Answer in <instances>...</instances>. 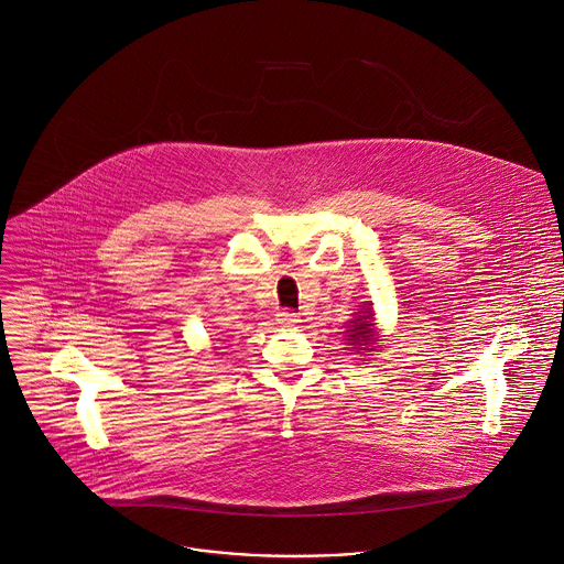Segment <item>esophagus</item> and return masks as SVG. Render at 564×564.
I'll return each mask as SVG.
<instances>
[{
	"label": "esophagus",
	"instance_id": "esophagus-1",
	"mask_svg": "<svg viewBox=\"0 0 564 564\" xmlns=\"http://www.w3.org/2000/svg\"><path fill=\"white\" fill-rule=\"evenodd\" d=\"M299 321H301L299 314L292 312V310H281V312L276 314V323L283 325V327H294Z\"/></svg>",
	"mask_w": 564,
	"mask_h": 564
}]
</instances>
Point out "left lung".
I'll return each mask as SVG.
<instances>
[{
    "instance_id": "8db88e82",
    "label": "left lung",
    "mask_w": 564,
    "mask_h": 564,
    "mask_svg": "<svg viewBox=\"0 0 564 564\" xmlns=\"http://www.w3.org/2000/svg\"><path fill=\"white\" fill-rule=\"evenodd\" d=\"M345 340H347V345H351V351H356V354L373 351V347H377V340H381V338L377 334V327H373L371 303L360 305V310L347 323Z\"/></svg>"
}]
</instances>
